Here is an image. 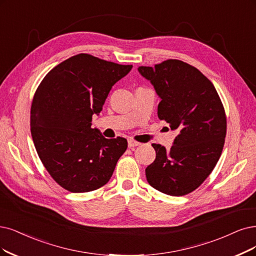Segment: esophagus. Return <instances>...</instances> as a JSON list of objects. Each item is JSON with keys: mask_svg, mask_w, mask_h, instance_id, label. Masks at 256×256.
Returning a JSON list of instances; mask_svg holds the SVG:
<instances>
[{"mask_svg": "<svg viewBox=\"0 0 256 256\" xmlns=\"http://www.w3.org/2000/svg\"><path fill=\"white\" fill-rule=\"evenodd\" d=\"M128 148H136V146H138L141 144L137 142V141H135V140H133V139H130V140L128 141Z\"/></svg>", "mask_w": 256, "mask_h": 256, "instance_id": "1", "label": "esophagus"}]
</instances>
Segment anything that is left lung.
<instances>
[{
	"instance_id": "obj_1",
	"label": "left lung",
	"mask_w": 256,
	"mask_h": 256,
	"mask_svg": "<svg viewBox=\"0 0 256 256\" xmlns=\"http://www.w3.org/2000/svg\"><path fill=\"white\" fill-rule=\"evenodd\" d=\"M138 72L162 99L158 118L178 130L170 150L152 144L156 158L146 168V180L171 196L191 193L211 174L222 152L226 120L220 98L204 74L182 61L139 66Z\"/></svg>"
}]
</instances>
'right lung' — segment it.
Wrapping results in <instances>:
<instances>
[{"instance_id": "right-lung-1", "label": "right lung", "mask_w": 256, "mask_h": 256, "mask_svg": "<svg viewBox=\"0 0 256 256\" xmlns=\"http://www.w3.org/2000/svg\"><path fill=\"white\" fill-rule=\"evenodd\" d=\"M133 65L79 54L56 65L38 88L30 110L34 144L47 172L65 190L90 192L106 184L126 152L124 138L92 128L114 84Z\"/></svg>"}]
</instances>
